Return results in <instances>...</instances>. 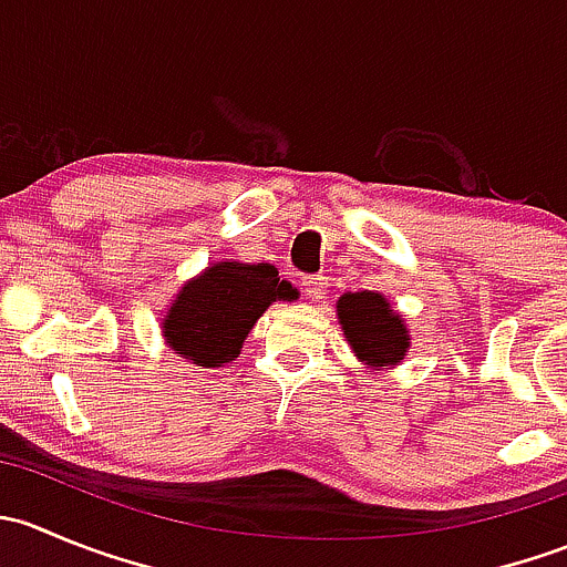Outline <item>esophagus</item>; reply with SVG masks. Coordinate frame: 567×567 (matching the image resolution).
Masks as SVG:
<instances>
[{
    "label": "esophagus",
    "instance_id": "34e87169",
    "mask_svg": "<svg viewBox=\"0 0 567 567\" xmlns=\"http://www.w3.org/2000/svg\"><path fill=\"white\" fill-rule=\"evenodd\" d=\"M326 285H329V279L320 277V274H316V277H305V279H301V288H305V296H307V299H312V301L323 299Z\"/></svg>",
    "mask_w": 567,
    "mask_h": 567
}]
</instances>
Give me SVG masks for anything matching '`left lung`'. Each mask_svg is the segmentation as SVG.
<instances>
[{"mask_svg": "<svg viewBox=\"0 0 567 567\" xmlns=\"http://www.w3.org/2000/svg\"><path fill=\"white\" fill-rule=\"evenodd\" d=\"M337 318L348 337V346L373 370H390L409 351V331L390 301L373 290L342 293L337 301Z\"/></svg>", "mask_w": 567, "mask_h": 567, "instance_id": "obj_1", "label": "left lung"}]
</instances>
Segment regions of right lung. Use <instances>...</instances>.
I'll list each match as a JSON object with an SVG mask.
<instances>
[{
    "mask_svg": "<svg viewBox=\"0 0 567 567\" xmlns=\"http://www.w3.org/2000/svg\"><path fill=\"white\" fill-rule=\"evenodd\" d=\"M290 299L299 293L271 262H214L175 296L162 323L164 340L197 368H225L271 301Z\"/></svg>",
    "mask_w": 567,
    "mask_h": 567,
    "instance_id": "1",
    "label": "right lung"
}]
</instances>
